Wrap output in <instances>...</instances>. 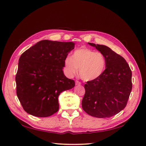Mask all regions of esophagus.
Returning a JSON list of instances; mask_svg holds the SVG:
<instances>
[{
	"instance_id": "1",
	"label": "esophagus",
	"mask_w": 146,
	"mask_h": 146,
	"mask_svg": "<svg viewBox=\"0 0 146 146\" xmlns=\"http://www.w3.org/2000/svg\"><path fill=\"white\" fill-rule=\"evenodd\" d=\"M81 82H79V81H76V85H81Z\"/></svg>"
}]
</instances>
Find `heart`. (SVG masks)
Returning a JSON list of instances; mask_svg holds the SVG:
<instances>
[{"label":"heart","instance_id":"1","mask_svg":"<svg viewBox=\"0 0 146 146\" xmlns=\"http://www.w3.org/2000/svg\"><path fill=\"white\" fill-rule=\"evenodd\" d=\"M106 66L104 55L87 47H81L75 50L71 57H66L64 61V70L69 77L78 72L85 81H91L99 77Z\"/></svg>","mask_w":146,"mask_h":146}]
</instances>
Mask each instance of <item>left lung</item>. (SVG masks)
Listing matches in <instances>:
<instances>
[{
	"label": "left lung",
	"instance_id": "8db88e82",
	"mask_svg": "<svg viewBox=\"0 0 146 146\" xmlns=\"http://www.w3.org/2000/svg\"><path fill=\"white\" fill-rule=\"evenodd\" d=\"M95 47L106 60L101 76L85 84L82 105L87 114L96 117H110L124 108L132 89L131 70L122 56L104 45Z\"/></svg>",
	"mask_w": 146,
	"mask_h": 146
}]
</instances>
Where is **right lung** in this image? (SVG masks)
<instances>
[{
  "instance_id": "add662e5",
  "label": "right lung",
  "mask_w": 146,
  "mask_h": 146,
  "mask_svg": "<svg viewBox=\"0 0 146 146\" xmlns=\"http://www.w3.org/2000/svg\"><path fill=\"white\" fill-rule=\"evenodd\" d=\"M72 42L42 40L20 56L16 75V94L25 111L34 116H50L59 109L58 96L75 86L63 73L64 61Z\"/></svg>"
}]
</instances>
